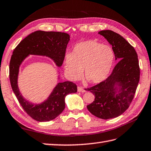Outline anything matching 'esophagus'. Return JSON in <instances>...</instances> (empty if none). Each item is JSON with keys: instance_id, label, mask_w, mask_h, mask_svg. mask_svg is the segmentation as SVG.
I'll use <instances>...</instances> for the list:
<instances>
[{"instance_id": "34e87169", "label": "esophagus", "mask_w": 151, "mask_h": 151, "mask_svg": "<svg viewBox=\"0 0 151 151\" xmlns=\"http://www.w3.org/2000/svg\"><path fill=\"white\" fill-rule=\"evenodd\" d=\"M78 91L79 92H86L85 89L82 86H78Z\"/></svg>"}]
</instances>
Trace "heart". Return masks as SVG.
<instances>
[{
  "label": "heart",
  "mask_w": 151,
  "mask_h": 151,
  "mask_svg": "<svg viewBox=\"0 0 151 151\" xmlns=\"http://www.w3.org/2000/svg\"><path fill=\"white\" fill-rule=\"evenodd\" d=\"M114 61L111 46L95 41L76 44L72 53L65 58V72L71 80L78 79L81 74L91 83L98 84L107 78Z\"/></svg>",
  "instance_id": "1"
}]
</instances>
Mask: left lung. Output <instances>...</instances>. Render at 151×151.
<instances>
[{
    "label": "left lung",
    "mask_w": 151,
    "mask_h": 151,
    "mask_svg": "<svg viewBox=\"0 0 151 151\" xmlns=\"http://www.w3.org/2000/svg\"><path fill=\"white\" fill-rule=\"evenodd\" d=\"M103 35L112 46L116 60H119L105 81L87 88L95 99L87 105L88 111L103 119L116 118L131 103L139 81L140 70L135 49L122 36L112 30H102Z\"/></svg>",
    "instance_id": "obj_1"
}]
</instances>
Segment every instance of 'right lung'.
Returning <instances> with one entry per match:
<instances>
[{
  "label": "right lung",
  "instance_id": "right-lung-1",
  "mask_svg": "<svg viewBox=\"0 0 151 151\" xmlns=\"http://www.w3.org/2000/svg\"><path fill=\"white\" fill-rule=\"evenodd\" d=\"M70 35L59 32L36 31L25 37L14 49L9 63V80L13 92L24 111L37 122H49L56 118L65 108V97L76 93L77 85L72 82L59 83L47 99L33 104L23 98L19 91L17 80L19 67L29 55L46 56L61 67L64 61Z\"/></svg>",
  "mask_w": 151,
  "mask_h": 151
}]
</instances>
